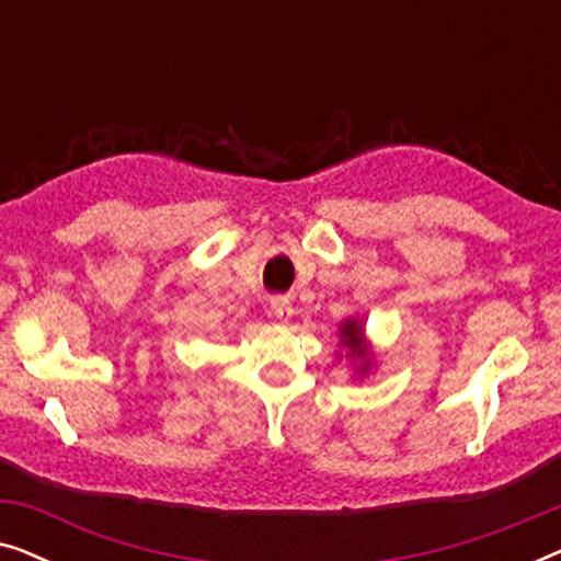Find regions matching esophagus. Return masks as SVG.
Wrapping results in <instances>:
<instances>
[{
    "mask_svg": "<svg viewBox=\"0 0 561 561\" xmlns=\"http://www.w3.org/2000/svg\"><path fill=\"white\" fill-rule=\"evenodd\" d=\"M271 317H275L278 321H288L290 317H294V306H290L288 298H283V296L271 298Z\"/></svg>",
    "mask_w": 561,
    "mask_h": 561,
    "instance_id": "obj_1",
    "label": "esophagus"
}]
</instances>
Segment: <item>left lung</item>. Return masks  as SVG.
<instances>
[{
	"instance_id": "8db88e82",
	"label": "left lung",
	"mask_w": 561,
	"mask_h": 561,
	"mask_svg": "<svg viewBox=\"0 0 561 561\" xmlns=\"http://www.w3.org/2000/svg\"><path fill=\"white\" fill-rule=\"evenodd\" d=\"M340 344H342V347L350 350L352 359H359V367H357L359 373L365 375L367 370H370L373 359H370V355H367V347H365L363 321H359V319L342 321V324H340Z\"/></svg>"
}]
</instances>
